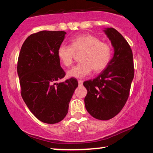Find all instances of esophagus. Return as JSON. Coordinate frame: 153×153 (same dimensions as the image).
Here are the masks:
<instances>
[{"label":"esophagus","mask_w":153,"mask_h":153,"mask_svg":"<svg viewBox=\"0 0 153 153\" xmlns=\"http://www.w3.org/2000/svg\"><path fill=\"white\" fill-rule=\"evenodd\" d=\"M82 80H78V84H79V85H82Z\"/></svg>","instance_id":"obj_1"}]
</instances>
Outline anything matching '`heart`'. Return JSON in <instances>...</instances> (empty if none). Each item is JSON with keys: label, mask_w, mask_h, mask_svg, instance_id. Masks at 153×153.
<instances>
[{"label": "heart", "mask_w": 153, "mask_h": 153, "mask_svg": "<svg viewBox=\"0 0 153 153\" xmlns=\"http://www.w3.org/2000/svg\"><path fill=\"white\" fill-rule=\"evenodd\" d=\"M81 62L68 71L71 78H83L91 74L93 70L100 72L110 62L111 49L108 44L93 35H81L72 40L71 45H61L57 49V57L65 66L73 63L75 53H80Z\"/></svg>", "instance_id": "b5f03b06"}]
</instances>
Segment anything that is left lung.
<instances>
[{"label":"left lung","mask_w":153,"mask_h":153,"mask_svg":"<svg viewBox=\"0 0 153 153\" xmlns=\"http://www.w3.org/2000/svg\"><path fill=\"white\" fill-rule=\"evenodd\" d=\"M103 31L111 41L114 55L99 76L83 82L87 89L84 102L93 117L108 120L118 114L127 102L134 71L132 51L125 39L114 28Z\"/></svg>","instance_id":"left-lung-1"}]
</instances>
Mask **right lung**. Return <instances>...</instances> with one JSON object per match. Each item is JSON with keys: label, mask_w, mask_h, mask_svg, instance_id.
I'll use <instances>...</instances> for the list:
<instances>
[{"label": "right lung", "mask_w": 153, "mask_h": 153, "mask_svg": "<svg viewBox=\"0 0 153 153\" xmlns=\"http://www.w3.org/2000/svg\"><path fill=\"white\" fill-rule=\"evenodd\" d=\"M66 32L41 31L28 36L19 56L17 73L22 96L39 120L55 124L65 117L78 83L72 78L56 82L65 73L60 66L57 49Z\"/></svg>", "instance_id": "right-lung-1"}]
</instances>
